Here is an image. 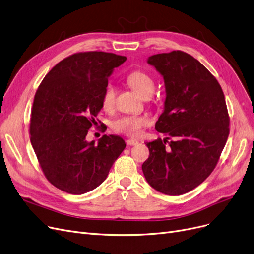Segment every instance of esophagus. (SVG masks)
Listing matches in <instances>:
<instances>
[{
    "label": "esophagus",
    "instance_id": "obj_1",
    "mask_svg": "<svg viewBox=\"0 0 254 254\" xmlns=\"http://www.w3.org/2000/svg\"><path fill=\"white\" fill-rule=\"evenodd\" d=\"M138 143H139V141L137 139H128V140H127V144L128 146L136 145V144H138Z\"/></svg>",
    "mask_w": 254,
    "mask_h": 254
}]
</instances>
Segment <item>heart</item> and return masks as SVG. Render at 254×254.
<instances>
[{"label":"heart","mask_w":254,"mask_h":254,"mask_svg":"<svg viewBox=\"0 0 254 254\" xmlns=\"http://www.w3.org/2000/svg\"><path fill=\"white\" fill-rule=\"evenodd\" d=\"M127 83L141 96L147 92H153L154 89V83L151 76L142 70L131 71L127 75ZM115 86L112 83H108L105 86L102 95V105L104 109H112L115 104ZM149 123V117L146 115H127L113 121L112 128L116 133L135 137L138 136L142 128L148 126Z\"/></svg>","instance_id":"obj_1"}]
</instances>
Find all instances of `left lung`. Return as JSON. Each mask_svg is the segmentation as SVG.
Listing matches in <instances>:
<instances>
[{
  "instance_id": "left-lung-1",
  "label": "left lung",
  "mask_w": 254,
  "mask_h": 254,
  "mask_svg": "<svg viewBox=\"0 0 254 254\" xmlns=\"http://www.w3.org/2000/svg\"><path fill=\"white\" fill-rule=\"evenodd\" d=\"M147 63L164 79L166 98L156 129L168 137L146 142L149 158L142 171L153 189L182 195L212 173L225 146L229 117L224 94L215 76L189 54L152 55Z\"/></svg>"
}]
</instances>
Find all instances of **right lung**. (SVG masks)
Masks as SVG:
<instances>
[{"label": "right lung", "instance_id": "add662e5", "mask_svg": "<svg viewBox=\"0 0 254 254\" xmlns=\"http://www.w3.org/2000/svg\"><path fill=\"white\" fill-rule=\"evenodd\" d=\"M127 57L113 53L73 54L55 65L35 93L30 134L41 169L56 188L73 195L90 192L108 176L126 148L125 140L86 136L103 108L109 76Z\"/></svg>", "mask_w": 254, "mask_h": 254}]
</instances>
